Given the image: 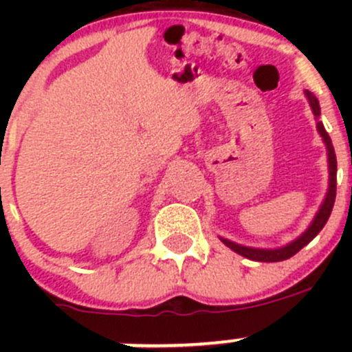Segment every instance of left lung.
Returning <instances> with one entry per match:
<instances>
[{"instance_id": "1", "label": "left lung", "mask_w": 352, "mask_h": 352, "mask_svg": "<svg viewBox=\"0 0 352 352\" xmlns=\"http://www.w3.org/2000/svg\"><path fill=\"white\" fill-rule=\"evenodd\" d=\"M305 95H307L308 104H310L311 112H314L315 119H318V117H320V105H318L317 97H315V95L311 94V91H308V90H305ZM317 129H318V133H320L322 140H324L325 148H327L329 189H327V194H325L324 201H322L320 208H318L317 214H315L314 221L310 223V226H308V228L305 230V232L301 233V235L298 236V239H294L293 242L286 243L285 247H279V248L245 247V245L235 243V242H232V240L223 239V236H219V240H221V242L225 243L226 247L232 248L233 252H236V254L242 255V257L250 258V261H257V262H281V261H286V258L293 257L294 254H298V252H300L301 248L307 247V245L310 243L311 240H314L315 236L318 235V233H320V230L324 228L325 223H327L330 212H332L333 202H336L337 160H336V151H333V146H332V141H330V136L327 134V131H325L324 124H322L320 120H318V122H317Z\"/></svg>"}]
</instances>
